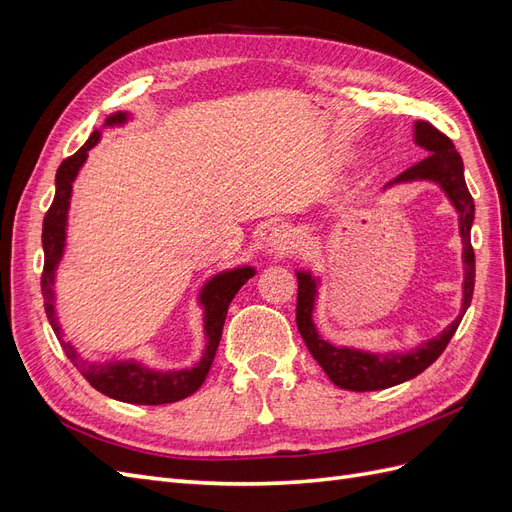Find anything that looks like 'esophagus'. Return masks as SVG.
<instances>
[{
	"mask_svg": "<svg viewBox=\"0 0 512 512\" xmlns=\"http://www.w3.org/2000/svg\"><path fill=\"white\" fill-rule=\"evenodd\" d=\"M267 250L273 256H288L294 250V232L288 224H277L267 237Z\"/></svg>",
	"mask_w": 512,
	"mask_h": 512,
	"instance_id": "esophagus-1",
	"label": "esophagus"
}]
</instances>
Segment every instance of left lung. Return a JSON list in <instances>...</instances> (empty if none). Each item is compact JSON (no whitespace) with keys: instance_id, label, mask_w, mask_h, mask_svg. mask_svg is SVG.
<instances>
[{"instance_id":"obj_1","label":"left lung","mask_w":512,"mask_h":512,"mask_svg":"<svg viewBox=\"0 0 512 512\" xmlns=\"http://www.w3.org/2000/svg\"><path fill=\"white\" fill-rule=\"evenodd\" d=\"M414 143L423 147L429 156L418 164L410 166L404 173L397 175L393 181L386 183L391 188L395 183H410V181H433L446 192L448 200L459 213V232L463 241V265H466V277H463V301L459 316L448 324V327L438 335L429 339L410 352H386V354H371L354 348H337L318 335L312 312L318 292V280L307 271H297L299 294H297V327L303 337L307 350L312 352L318 365L324 369V374L331 378L333 384L346 391H380L389 386L401 384L406 380L416 378L425 371L444 348L451 342L459 322L470 307L472 292H474V275L476 262L474 250L470 241V230L474 222V200L463 177V160L457 153L451 138L442 134L438 128H433L429 121L414 123Z\"/></svg>"}]
</instances>
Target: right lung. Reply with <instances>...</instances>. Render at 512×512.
Returning <instances> with one entry per match:
<instances>
[{
    "label": "right lung",
    "mask_w": 512,
    "mask_h": 512,
    "mask_svg": "<svg viewBox=\"0 0 512 512\" xmlns=\"http://www.w3.org/2000/svg\"><path fill=\"white\" fill-rule=\"evenodd\" d=\"M128 119L126 113H115L106 119L104 126H119ZM100 141V132H91L87 143L66 158L57 168L55 175V198L44 215L42 222V247H44V271H42V297L46 318H49L51 327L57 339L64 346L68 359L72 365L81 371L83 378L94 386L96 391L113 397L117 401H126V404H141V406H162L173 404V401L190 397L200 389L205 382L211 363L218 352L224 320L228 314V305L235 299L239 288L254 277L252 267H239L232 271H224L213 275L211 280L200 290V303L205 307V333H207V346L205 354L192 369H179V371H153L136 361H113V363H91L85 361L83 356L76 352L70 342H64V333L55 316V269L59 265L61 256H64L66 247V226H68V209H70V196H72V183L79 175L81 166L87 160V151Z\"/></svg>",
    "instance_id": "1"
}]
</instances>
